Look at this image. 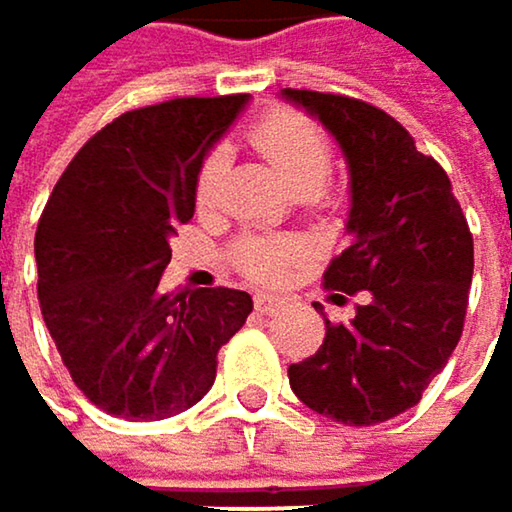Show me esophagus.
Returning a JSON list of instances; mask_svg holds the SVG:
<instances>
[{
    "mask_svg": "<svg viewBox=\"0 0 512 512\" xmlns=\"http://www.w3.org/2000/svg\"><path fill=\"white\" fill-rule=\"evenodd\" d=\"M279 306H282V303H279L276 297H270V294H258V297H254V309H258L261 315H273Z\"/></svg>",
    "mask_w": 512,
    "mask_h": 512,
    "instance_id": "34e87169",
    "label": "esophagus"
}]
</instances>
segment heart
Listing matches in <instances>:
<instances>
[{
    "instance_id": "1",
    "label": "heart",
    "mask_w": 512,
    "mask_h": 512,
    "mask_svg": "<svg viewBox=\"0 0 512 512\" xmlns=\"http://www.w3.org/2000/svg\"><path fill=\"white\" fill-rule=\"evenodd\" d=\"M248 140L282 173V179L294 191L318 194L327 185L333 170V146L324 128L306 113L273 110L248 128ZM221 173H224V149L215 146L197 170L194 197L200 206H206L215 197ZM294 258H297L294 245L258 239V236H245L233 248V267L254 282L276 279L285 270V264H291Z\"/></svg>"
}]
</instances>
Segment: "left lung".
Segmentation results:
<instances>
[{
    "label": "left lung",
    "instance_id": "8db88e82",
    "mask_svg": "<svg viewBox=\"0 0 512 512\" xmlns=\"http://www.w3.org/2000/svg\"><path fill=\"white\" fill-rule=\"evenodd\" d=\"M342 143L351 167V245L324 270V288L363 294L351 324L327 321L324 345L288 369L312 411L375 426L423 399L456 351L474 276V236L447 170L423 155L381 107L315 89H288Z\"/></svg>",
    "mask_w": 512,
    "mask_h": 512
}]
</instances>
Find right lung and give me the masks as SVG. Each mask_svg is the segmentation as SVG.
<instances>
[{"label": "right lung", "mask_w": 512, "mask_h": 512, "mask_svg": "<svg viewBox=\"0 0 512 512\" xmlns=\"http://www.w3.org/2000/svg\"><path fill=\"white\" fill-rule=\"evenodd\" d=\"M245 95L170 98L92 134L59 176L35 230L38 300L56 351L101 411L164 420L200 402L251 297L161 294L170 236L194 215L206 149Z\"/></svg>", "instance_id": "obj_1"}]
</instances>
